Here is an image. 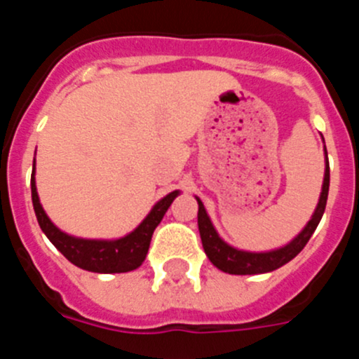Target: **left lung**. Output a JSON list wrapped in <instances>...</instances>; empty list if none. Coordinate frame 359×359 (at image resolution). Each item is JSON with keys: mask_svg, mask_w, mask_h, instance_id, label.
Wrapping results in <instances>:
<instances>
[{"mask_svg": "<svg viewBox=\"0 0 359 359\" xmlns=\"http://www.w3.org/2000/svg\"><path fill=\"white\" fill-rule=\"evenodd\" d=\"M323 154H325V172H323V185L322 192H320L318 205H316L315 212L311 215L309 223L302 228V231L294 237L293 241L280 246L277 250H269V252H246V250H239L230 246L219 237L217 230L212 224L210 217H208L205 205L201 199H198V226L199 236H201L203 250L210 259L212 264L217 269L230 275H259V273H269L273 269H278L280 266L287 264L291 259L302 252L307 241L311 239L313 231L318 226L320 219H322L323 212H325V205H327V194H329V160H327V149L323 147Z\"/></svg>", "mask_w": 359, "mask_h": 359, "instance_id": "left-lung-1", "label": "left lung"}]
</instances>
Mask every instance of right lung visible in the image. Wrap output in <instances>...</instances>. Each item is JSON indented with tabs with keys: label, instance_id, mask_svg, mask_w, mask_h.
I'll use <instances>...</instances> for the list:
<instances>
[{
	"label": "right lung",
	"instance_id": "add662e5",
	"mask_svg": "<svg viewBox=\"0 0 359 359\" xmlns=\"http://www.w3.org/2000/svg\"><path fill=\"white\" fill-rule=\"evenodd\" d=\"M32 203L36 212L37 223L44 236L55 246L72 264L77 268L93 271V273H126L140 268L149 252L152 233L163 219L165 212L169 210L170 203L176 199L180 190H174L151 208L145 219L131 233L120 237V239H82V237L68 236L66 231L59 230L50 221L39 201L36 187V160L32 165Z\"/></svg>",
	"mask_w": 359,
	"mask_h": 359
}]
</instances>
